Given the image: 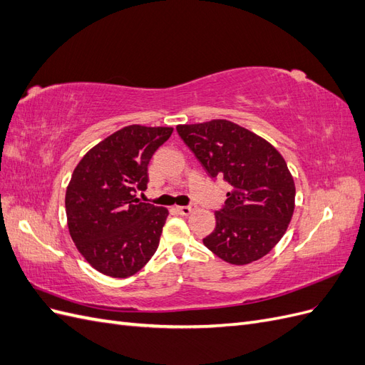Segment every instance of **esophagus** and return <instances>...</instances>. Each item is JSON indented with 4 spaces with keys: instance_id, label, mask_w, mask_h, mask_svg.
I'll return each mask as SVG.
<instances>
[{
    "instance_id": "esophagus-1",
    "label": "esophagus",
    "mask_w": 365,
    "mask_h": 365,
    "mask_svg": "<svg viewBox=\"0 0 365 365\" xmlns=\"http://www.w3.org/2000/svg\"><path fill=\"white\" fill-rule=\"evenodd\" d=\"M175 210H176V213H180L182 216H189L190 213H193L195 205H176Z\"/></svg>"
}]
</instances>
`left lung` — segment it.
<instances>
[{
	"instance_id": "8db88e82",
	"label": "left lung",
	"mask_w": 365,
	"mask_h": 365,
	"mask_svg": "<svg viewBox=\"0 0 365 365\" xmlns=\"http://www.w3.org/2000/svg\"><path fill=\"white\" fill-rule=\"evenodd\" d=\"M176 130L208 175L222 176L231 187L204 245L231 264L267 256L288 230L295 208V184L282 153L224 118L178 125Z\"/></svg>"
}]
</instances>
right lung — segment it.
I'll return each mask as SVG.
<instances>
[{
  "label": "right lung",
  "mask_w": 365,
  "mask_h": 365,
  "mask_svg": "<svg viewBox=\"0 0 365 365\" xmlns=\"http://www.w3.org/2000/svg\"><path fill=\"white\" fill-rule=\"evenodd\" d=\"M173 128L130 125L88 150L65 193L70 236L94 269L126 279L155 254L169 210L140 202L148 164Z\"/></svg>",
  "instance_id": "obj_1"
}]
</instances>
